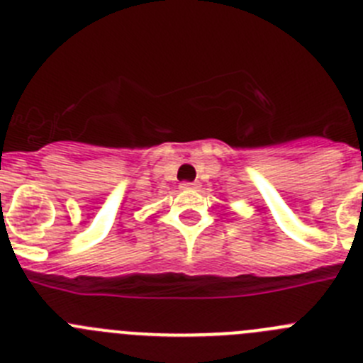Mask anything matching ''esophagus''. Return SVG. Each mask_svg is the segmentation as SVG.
Listing matches in <instances>:
<instances>
[{"label": "esophagus", "instance_id": "34e87169", "mask_svg": "<svg viewBox=\"0 0 363 363\" xmlns=\"http://www.w3.org/2000/svg\"><path fill=\"white\" fill-rule=\"evenodd\" d=\"M181 188L182 189H197L199 184H197V182H182Z\"/></svg>", "mask_w": 363, "mask_h": 363}]
</instances>
